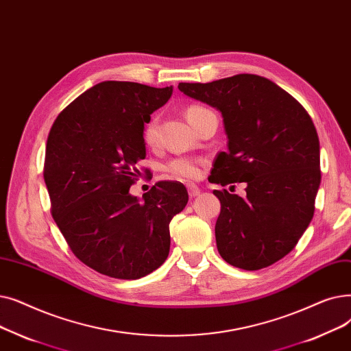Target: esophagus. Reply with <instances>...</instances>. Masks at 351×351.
<instances>
[{
  "label": "esophagus",
  "mask_w": 351,
  "mask_h": 351,
  "mask_svg": "<svg viewBox=\"0 0 351 351\" xmlns=\"http://www.w3.org/2000/svg\"><path fill=\"white\" fill-rule=\"evenodd\" d=\"M187 190H189V194H190L191 198L199 195V193H202V190H199V189H198L197 186H194V184H189V186H187Z\"/></svg>",
  "instance_id": "34e87169"
}]
</instances>
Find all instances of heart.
Returning <instances> with one entry per match:
<instances>
[{
    "label": "heart",
    "instance_id": "b5f03b06",
    "mask_svg": "<svg viewBox=\"0 0 351 351\" xmlns=\"http://www.w3.org/2000/svg\"><path fill=\"white\" fill-rule=\"evenodd\" d=\"M198 110H202V107H190L186 112L187 119L189 117H191L194 112H197ZM143 137H144L145 144H148V145H153L157 143V138H158V120L157 119H152L145 123ZM167 170H169V173L177 178L193 180L199 174V164L197 160H193V158H177L167 165Z\"/></svg>",
    "mask_w": 351,
    "mask_h": 351
}]
</instances>
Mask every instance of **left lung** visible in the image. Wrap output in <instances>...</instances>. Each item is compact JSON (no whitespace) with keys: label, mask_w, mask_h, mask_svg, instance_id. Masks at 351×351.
I'll return each instance as SVG.
<instances>
[{"label":"left lung","mask_w":351,"mask_h":351,"mask_svg":"<svg viewBox=\"0 0 351 351\" xmlns=\"http://www.w3.org/2000/svg\"><path fill=\"white\" fill-rule=\"evenodd\" d=\"M178 90L223 117L227 153L210 182H245V197L214 190L220 256L243 270H260L287 256L307 230L320 187V143L307 111L276 82L239 74ZM234 187V186H231Z\"/></svg>","instance_id":"obj_1"}]
</instances>
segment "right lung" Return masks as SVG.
<instances>
[{
  "label": "right lung",
  "mask_w": 351,
  "mask_h": 351,
  "mask_svg": "<svg viewBox=\"0 0 351 351\" xmlns=\"http://www.w3.org/2000/svg\"><path fill=\"white\" fill-rule=\"evenodd\" d=\"M171 94L173 86L103 81L77 97L48 134L44 180L54 221L77 258L108 277L157 270L170 253V221L187 206L181 182L160 181L143 199L130 194L145 158L144 125Z\"/></svg>",
  "instance_id": "1"
}]
</instances>
